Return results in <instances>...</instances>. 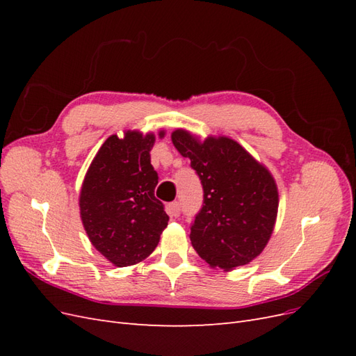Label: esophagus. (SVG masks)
<instances>
[{"label":"esophagus","instance_id":"1","mask_svg":"<svg viewBox=\"0 0 356 356\" xmlns=\"http://www.w3.org/2000/svg\"><path fill=\"white\" fill-rule=\"evenodd\" d=\"M168 213L170 215V217H178V215L181 213V207H179V203L178 202H174V203H169V207H168Z\"/></svg>","mask_w":356,"mask_h":356}]
</instances>
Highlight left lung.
<instances>
[{"label": "left lung", "instance_id": "left-lung-1", "mask_svg": "<svg viewBox=\"0 0 356 356\" xmlns=\"http://www.w3.org/2000/svg\"><path fill=\"white\" fill-rule=\"evenodd\" d=\"M170 139L191 160L203 186V207L190 233L195 251L224 272L251 263L276 224L279 193L270 170L229 136L209 135L200 141L186 129H175Z\"/></svg>", "mask_w": 356, "mask_h": 356}]
</instances>
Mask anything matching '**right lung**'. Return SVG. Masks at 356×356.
Returning a JSON list of instances; mask_svg holds the SVG:
<instances>
[{
    "instance_id": "right-lung-1",
    "label": "right lung",
    "mask_w": 356,
    "mask_h": 356,
    "mask_svg": "<svg viewBox=\"0 0 356 356\" xmlns=\"http://www.w3.org/2000/svg\"><path fill=\"white\" fill-rule=\"evenodd\" d=\"M160 129L159 138L165 136ZM153 132L111 135L93 157L80 190V217L90 243L117 267L135 266L152 255L168 227L149 152Z\"/></svg>"
}]
</instances>
